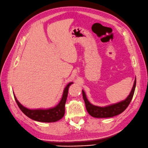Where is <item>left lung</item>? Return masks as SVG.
Instances as JSON below:
<instances>
[{"instance_id":"1","label":"left lung","mask_w":148,"mask_h":148,"mask_svg":"<svg viewBox=\"0 0 148 148\" xmlns=\"http://www.w3.org/2000/svg\"><path fill=\"white\" fill-rule=\"evenodd\" d=\"M136 80H135L134 86L132 87L129 96L126 98V100L120 102L117 104H112V105L105 106V107H100V106H94L90 104L86 97L85 92L82 91L83 93V97L85 101L86 108L88 113L92 117L95 118H110L113 117L114 116L119 115L120 113L126 110V108L128 107L129 104L132 99L134 96V93L135 88H136Z\"/></svg>"}]
</instances>
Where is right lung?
<instances>
[{
    "label": "right lung",
    "mask_w": 148,
    "mask_h": 148,
    "mask_svg": "<svg viewBox=\"0 0 148 148\" xmlns=\"http://www.w3.org/2000/svg\"><path fill=\"white\" fill-rule=\"evenodd\" d=\"M72 83H69L65 88L60 103L53 108L47 109V110H29L22 106L18 101L15 96L14 99L22 112L29 119L38 122H54L62 119L65 114V104L67 97L68 89Z\"/></svg>",
    "instance_id": "obj_1"
}]
</instances>
